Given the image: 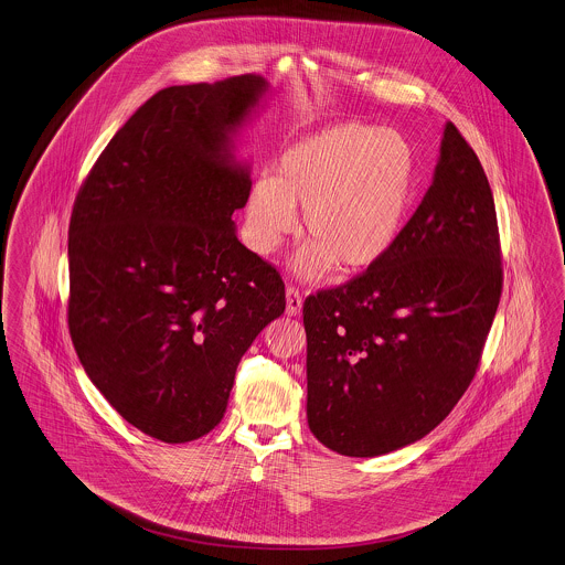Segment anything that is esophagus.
I'll return each instance as SVG.
<instances>
[{"label":"esophagus","instance_id":"1","mask_svg":"<svg viewBox=\"0 0 565 565\" xmlns=\"http://www.w3.org/2000/svg\"><path fill=\"white\" fill-rule=\"evenodd\" d=\"M301 307H303V297L297 288L288 286L286 288V313L288 316H299L301 313Z\"/></svg>","mask_w":565,"mask_h":565}]
</instances>
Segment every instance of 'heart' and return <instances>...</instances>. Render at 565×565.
<instances>
[{
	"mask_svg": "<svg viewBox=\"0 0 565 565\" xmlns=\"http://www.w3.org/2000/svg\"><path fill=\"white\" fill-rule=\"evenodd\" d=\"M415 191V154L395 130L340 122L290 146L273 178L254 180L245 211L249 247L268 256L295 230L309 243L292 262L301 279L340 266L363 273L397 243Z\"/></svg>",
	"mask_w": 565,
	"mask_h": 565,
	"instance_id": "heart-1",
	"label": "heart"
}]
</instances>
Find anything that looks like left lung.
I'll return each instance as SVG.
<instances>
[{
	"label": "left lung",
	"instance_id": "obj_1",
	"mask_svg": "<svg viewBox=\"0 0 565 565\" xmlns=\"http://www.w3.org/2000/svg\"><path fill=\"white\" fill-rule=\"evenodd\" d=\"M501 284L488 178L447 122L433 184L387 258L305 299L309 430L350 458L430 435L476 376Z\"/></svg>",
	"mask_w": 565,
	"mask_h": 565
}]
</instances>
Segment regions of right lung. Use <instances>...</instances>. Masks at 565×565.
I'll use <instances>...</instances> for the list:
<instances>
[{
    "instance_id": "obj_1",
    "label": "right lung",
    "mask_w": 565,
    "mask_h": 565,
    "mask_svg": "<svg viewBox=\"0 0 565 565\" xmlns=\"http://www.w3.org/2000/svg\"><path fill=\"white\" fill-rule=\"evenodd\" d=\"M258 75L148 98L86 178L68 227V329L87 379L143 435L189 443L227 408L241 356L286 309L279 273L236 236V139Z\"/></svg>"
}]
</instances>
